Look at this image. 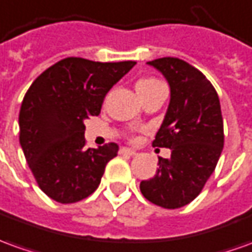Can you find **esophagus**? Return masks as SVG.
Returning a JSON list of instances; mask_svg holds the SVG:
<instances>
[{"mask_svg": "<svg viewBox=\"0 0 252 252\" xmlns=\"http://www.w3.org/2000/svg\"><path fill=\"white\" fill-rule=\"evenodd\" d=\"M119 154H122V155H129V156L137 155L136 151H134V149H130V148H121Z\"/></svg>", "mask_w": 252, "mask_h": 252, "instance_id": "34e87169", "label": "esophagus"}]
</instances>
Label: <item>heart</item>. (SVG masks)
I'll return each instance as SVG.
<instances>
[{
	"label": "heart",
	"instance_id": "obj_1",
	"mask_svg": "<svg viewBox=\"0 0 252 252\" xmlns=\"http://www.w3.org/2000/svg\"><path fill=\"white\" fill-rule=\"evenodd\" d=\"M158 85H160V81H158L155 78H143L137 82V90H148L155 88Z\"/></svg>",
	"mask_w": 252,
	"mask_h": 252
}]
</instances>
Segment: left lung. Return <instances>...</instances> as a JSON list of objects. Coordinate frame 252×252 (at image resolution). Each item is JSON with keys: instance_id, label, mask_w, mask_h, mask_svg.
I'll return each mask as SVG.
<instances>
[{"instance_id": "8db88e82", "label": "left lung", "mask_w": 252, "mask_h": 252, "mask_svg": "<svg viewBox=\"0 0 252 252\" xmlns=\"http://www.w3.org/2000/svg\"><path fill=\"white\" fill-rule=\"evenodd\" d=\"M149 65L170 85V104L152 145L170 148L159 169L141 181L144 197L163 209H180L202 192L216 170L223 148L221 104L214 86L200 71L177 57H162Z\"/></svg>"}]
</instances>
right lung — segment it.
<instances>
[{"label": "right lung", "instance_id": "obj_1", "mask_svg": "<svg viewBox=\"0 0 252 252\" xmlns=\"http://www.w3.org/2000/svg\"><path fill=\"white\" fill-rule=\"evenodd\" d=\"M136 62L100 63L67 57L36 78L19 114V140L38 187L59 203H75L100 185L118 144L85 148V125Z\"/></svg>", "mask_w": 252, "mask_h": 252}]
</instances>
